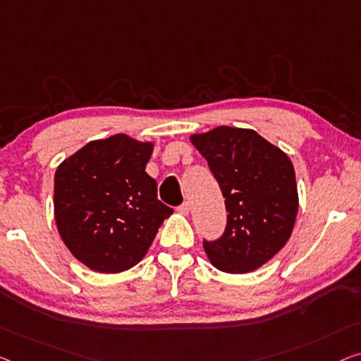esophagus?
Here are the masks:
<instances>
[{"instance_id":"esophagus-1","label":"esophagus","mask_w":361,"mask_h":361,"mask_svg":"<svg viewBox=\"0 0 361 361\" xmlns=\"http://www.w3.org/2000/svg\"><path fill=\"white\" fill-rule=\"evenodd\" d=\"M190 211H191L190 202H183L181 206L178 207V212H180V214H183V215H188V214H190Z\"/></svg>"}]
</instances>
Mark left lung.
Here are the masks:
<instances>
[{"label":"left lung","instance_id":"1","mask_svg":"<svg viewBox=\"0 0 361 361\" xmlns=\"http://www.w3.org/2000/svg\"><path fill=\"white\" fill-rule=\"evenodd\" d=\"M219 181L227 227L204 251L219 271L248 274L266 264L292 235L298 212L288 155L255 129L219 126L190 137Z\"/></svg>","mask_w":361,"mask_h":361}]
</instances>
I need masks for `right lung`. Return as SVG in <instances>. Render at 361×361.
Returning <instances> with one entry per match:
<instances>
[{
    "instance_id": "1",
    "label": "right lung",
    "mask_w": 361,
    "mask_h": 361,
    "mask_svg": "<svg viewBox=\"0 0 361 361\" xmlns=\"http://www.w3.org/2000/svg\"><path fill=\"white\" fill-rule=\"evenodd\" d=\"M154 142L115 134L85 144L58 165L55 222L71 255L95 272L116 274L146 256L171 209L146 173Z\"/></svg>"
}]
</instances>
